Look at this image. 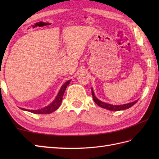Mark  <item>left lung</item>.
I'll return each mask as SVG.
<instances>
[{
	"label": "left lung",
	"instance_id": "1",
	"mask_svg": "<svg viewBox=\"0 0 159 159\" xmlns=\"http://www.w3.org/2000/svg\"><path fill=\"white\" fill-rule=\"evenodd\" d=\"M92 96H93V101L99 107L104 108V109H108L109 111H122V110L127 109H128V108L133 107L134 104H135L138 100H139V99H138L135 101H134V102H129V103H127V104H121V105H113V104H109V103L102 102V101H100V100L98 99L96 96H95V94H94V92H93L92 88Z\"/></svg>",
	"mask_w": 159,
	"mask_h": 159
}]
</instances>
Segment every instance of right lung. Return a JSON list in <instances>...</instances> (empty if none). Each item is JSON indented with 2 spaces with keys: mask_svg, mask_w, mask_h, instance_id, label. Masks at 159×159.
Listing matches in <instances>:
<instances>
[{
  "mask_svg": "<svg viewBox=\"0 0 159 159\" xmlns=\"http://www.w3.org/2000/svg\"><path fill=\"white\" fill-rule=\"evenodd\" d=\"M70 81L71 80H69L63 84V85L61 86V87L59 92L58 94L57 95L55 99L52 102L49 104V105L38 110H29L26 109H23V108H20V109L22 110L29 111V112L35 113V114H49L54 112V111H55L57 109H58V108L60 107L61 104L64 92H66L67 87L70 84Z\"/></svg>",
  "mask_w": 159,
  "mask_h": 159,
  "instance_id": "obj_1",
  "label": "right lung"
}]
</instances>
